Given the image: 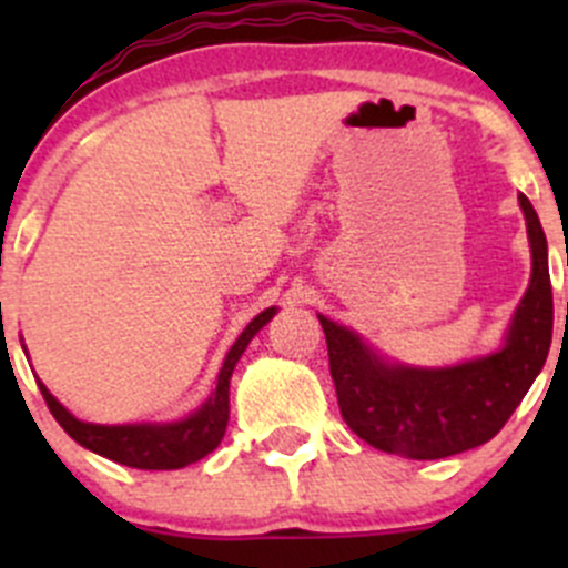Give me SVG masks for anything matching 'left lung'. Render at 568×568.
<instances>
[{"mask_svg":"<svg viewBox=\"0 0 568 568\" xmlns=\"http://www.w3.org/2000/svg\"><path fill=\"white\" fill-rule=\"evenodd\" d=\"M519 205L528 220L532 277L500 352L454 368H404L382 363L354 332L318 316L343 420L376 450L445 459L489 443L547 363L552 343L547 236L525 194Z\"/></svg>","mask_w":568,"mask_h":568,"instance_id":"1","label":"left lung"}]
</instances>
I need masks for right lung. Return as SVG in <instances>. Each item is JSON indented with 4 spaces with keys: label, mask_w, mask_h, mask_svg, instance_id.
<instances>
[{
    "label": "right lung",
    "mask_w": 568,
    "mask_h": 568,
    "mask_svg": "<svg viewBox=\"0 0 568 568\" xmlns=\"http://www.w3.org/2000/svg\"><path fill=\"white\" fill-rule=\"evenodd\" d=\"M272 316L274 307H266L261 316L250 321L247 329L239 335V341L233 343L225 363H222L216 390L186 420L164 423V426H151V423H140V426H95V423L77 420L43 385L38 387L43 393L45 406L54 415V420L65 428L68 437H73L93 454L136 469H181L209 456L225 437L227 412H231V406H227L231 404V398H227L231 374L247 343L255 337V332Z\"/></svg>",
    "instance_id": "add662e5"
}]
</instances>
